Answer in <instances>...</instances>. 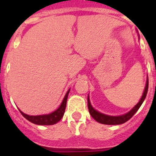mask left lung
<instances>
[{
  "mask_svg": "<svg viewBox=\"0 0 156 156\" xmlns=\"http://www.w3.org/2000/svg\"><path fill=\"white\" fill-rule=\"evenodd\" d=\"M148 79H147V82H146V86L144 88V93H143L142 97L140 98V101L137 103L136 105L132 108L129 112H127L125 115H119V116H111V115H105V114L100 113L98 111L94 109L91 106L90 102V100H89V97H87V106L88 109H89V112H90V115L93 117L94 119L97 122H100V123H103V124H107V125H119L122 124V123H124L126 121L129 120L135 113L139 109V108L140 107V105H142L143 101L145 99L146 95H147V92H148Z\"/></svg>",
  "mask_w": 156,
  "mask_h": 156,
  "instance_id": "1",
  "label": "left lung"
}]
</instances>
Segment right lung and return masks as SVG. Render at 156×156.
<instances>
[{
  "label": "right lung",
  "mask_w": 156,
  "mask_h": 156,
  "mask_svg": "<svg viewBox=\"0 0 156 156\" xmlns=\"http://www.w3.org/2000/svg\"><path fill=\"white\" fill-rule=\"evenodd\" d=\"M69 93V90L67 91L66 96H65L64 99H63L61 105L59 106V108L55 112H51V113L48 114V115H29L27 114L23 113V112H21L22 115L30 122H33L34 124L37 125H53L55 123H57L60 119L62 118L63 115H64L65 110H66V101H67V98H68V94Z\"/></svg>",
  "instance_id": "add662e5"
}]
</instances>
